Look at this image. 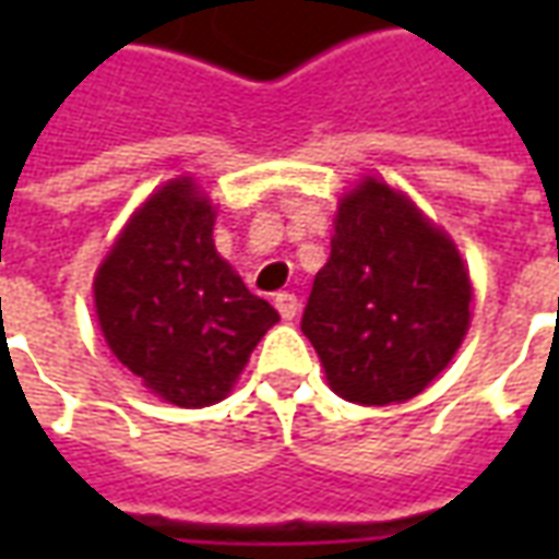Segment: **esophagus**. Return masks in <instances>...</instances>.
<instances>
[{"label":"esophagus","instance_id":"34e87169","mask_svg":"<svg viewBox=\"0 0 559 559\" xmlns=\"http://www.w3.org/2000/svg\"><path fill=\"white\" fill-rule=\"evenodd\" d=\"M275 308H278V314L284 317V320H293L296 311H299V299H296V293L290 290L275 293Z\"/></svg>","mask_w":559,"mask_h":559}]
</instances>
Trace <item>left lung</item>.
Wrapping results in <instances>:
<instances>
[{
  "label": "left lung",
  "instance_id": "obj_1",
  "mask_svg": "<svg viewBox=\"0 0 559 559\" xmlns=\"http://www.w3.org/2000/svg\"><path fill=\"white\" fill-rule=\"evenodd\" d=\"M469 302L455 242L401 191L368 176L341 197L302 332L341 399L383 407L419 395L452 362Z\"/></svg>",
  "mask_w": 559,
  "mask_h": 559
}]
</instances>
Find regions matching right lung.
<instances>
[{"mask_svg": "<svg viewBox=\"0 0 559 559\" xmlns=\"http://www.w3.org/2000/svg\"><path fill=\"white\" fill-rule=\"evenodd\" d=\"M215 209L191 176L134 212L95 275L107 347L176 407H209L242 374L278 311L215 251Z\"/></svg>", "mask_w": 559, "mask_h": 559, "instance_id": "right-lung-1", "label": "right lung"}]
</instances>
